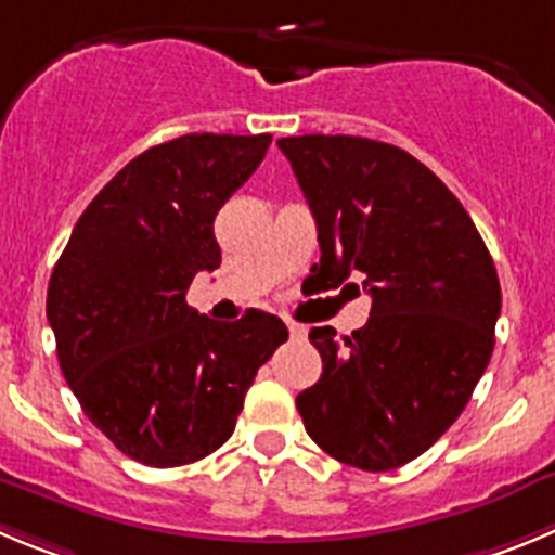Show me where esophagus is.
<instances>
[{
    "label": "esophagus",
    "mask_w": 555,
    "mask_h": 555,
    "mask_svg": "<svg viewBox=\"0 0 555 555\" xmlns=\"http://www.w3.org/2000/svg\"><path fill=\"white\" fill-rule=\"evenodd\" d=\"M287 331L293 339H307V325L295 323V320H287Z\"/></svg>",
    "instance_id": "34e87169"
}]
</instances>
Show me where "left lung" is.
<instances>
[{
    "mask_svg": "<svg viewBox=\"0 0 555 555\" xmlns=\"http://www.w3.org/2000/svg\"><path fill=\"white\" fill-rule=\"evenodd\" d=\"M276 144L318 224V271L328 287L361 276L372 295L364 328L309 331L323 375L295 405L339 463L400 468L457 422L488 370L493 257L457 196L405 150L323 133Z\"/></svg>",
    "mask_w": 555,
    "mask_h": 555,
    "instance_id": "left-lung-1",
    "label": "left lung"
}]
</instances>
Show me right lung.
<instances>
[{
    "label": "right lung",
    "instance_id": "obj_1",
    "mask_svg": "<svg viewBox=\"0 0 555 555\" xmlns=\"http://www.w3.org/2000/svg\"><path fill=\"white\" fill-rule=\"evenodd\" d=\"M271 133H189L114 175L56 260L46 314L81 411L131 460L196 463L232 435L254 375L287 341L276 314L216 323L185 304L221 266L216 214L266 158Z\"/></svg>",
    "mask_w": 555,
    "mask_h": 555
}]
</instances>
